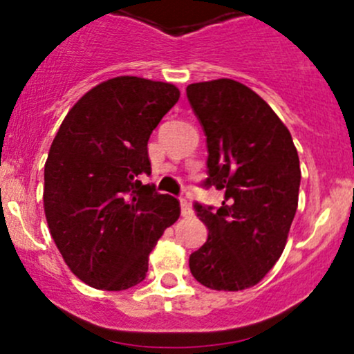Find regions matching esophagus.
Listing matches in <instances>:
<instances>
[{"label": "esophagus", "mask_w": 354, "mask_h": 354, "mask_svg": "<svg viewBox=\"0 0 354 354\" xmlns=\"http://www.w3.org/2000/svg\"><path fill=\"white\" fill-rule=\"evenodd\" d=\"M181 216L183 217L194 216V209H192V205L185 198H181Z\"/></svg>", "instance_id": "34e87169"}]
</instances>
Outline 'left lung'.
Wrapping results in <instances>:
<instances>
[{"mask_svg": "<svg viewBox=\"0 0 354 354\" xmlns=\"http://www.w3.org/2000/svg\"><path fill=\"white\" fill-rule=\"evenodd\" d=\"M187 95L207 137L203 185L224 192L217 210L195 203L209 238L190 255L192 276L216 291H241L283 255L298 207V152L286 124L240 82L190 84Z\"/></svg>", "mask_w": 354, "mask_h": 354, "instance_id": "left-lung-1", "label": "left lung"}]
</instances>
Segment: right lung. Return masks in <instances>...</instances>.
<instances>
[{
	"label": "right lung",
	"mask_w": 354,
	"mask_h": 354,
	"mask_svg": "<svg viewBox=\"0 0 354 354\" xmlns=\"http://www.w3.org/2000/svg\"><path fill=\"white\" fill-rule=\"evenodd\" d=\"M180 99L167 82L116 77L82 95L63 120L44 166V212L71 272L123 291L145 279L149 255L180 217V202L142 185L147 142Z\"/></svg>",
	"instance_id": "add662e5"
}]
</instances>
